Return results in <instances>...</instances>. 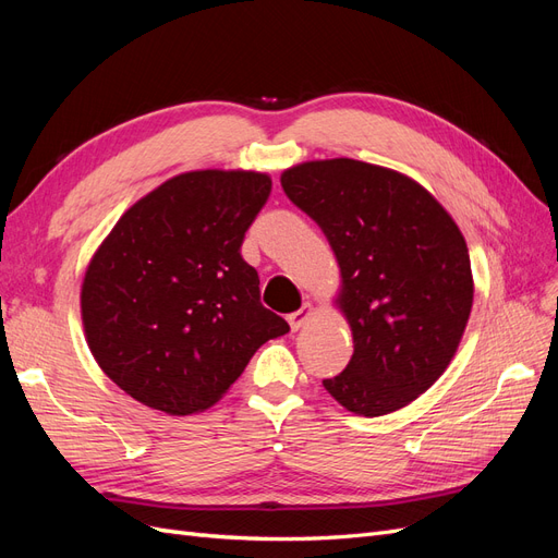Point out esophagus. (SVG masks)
Segmentation results:
<instances>
[{"instance_id": "1", "label": "esophagus", "mask_w": 558, "mask_h": 558, "mask_svg": "<svg viewBox=\"0 0 558 558\" xmlns=\"http://www.w3.org/2000/svg\"><path fill=\"white\" fill-rule=\"evenodd\" d=\"M312 314H314V305H312V302H305V305H302L298 312L289 314V324H291V328H293V330H300V328L305 326L307 320L312 318Z\"/></svg>"}]
</instances>
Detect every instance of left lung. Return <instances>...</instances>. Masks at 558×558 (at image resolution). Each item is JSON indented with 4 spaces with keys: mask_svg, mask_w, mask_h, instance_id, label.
<instances>
[{
    "mask_svg": "<svg viewBox=\"0 0 558 558\" xmlns=\"http://www.w3.org/2000/svg\"><path fill=\"white\" fill-rule=\"evenodd\" d=\"M281 185L340 265L335 305L353 356L326 391L359 416L404 408L442 377L465 332L475 283L463 232L424 185L381 165L310 160Z\"/></svg>",
    "mask_w": 558,
    "mask_h": 558,
    "instance_id": "8db88e82",
    "label": "left lung"
}]
</instances>
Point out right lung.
Masks as SVG:
<instances>
[{
  "instance_id": "add662e5",
  "label": "right lung",
  "mask_w": 558,
  "mask_h": 558,
  "mask_svg": "<svg viewBox=\"0 0 558 558\" xmlns=\"http://www.w3.org/2000/svg\"><path fill=\"white\" fill-rule=\"evenodd\" d=\"M272 191L251 170H195L118 218L81 283L90 353L128 396L172 416L209 410L253 353L289 332L260 305L244 232Z\"/></svg>"
}]
</instances>
